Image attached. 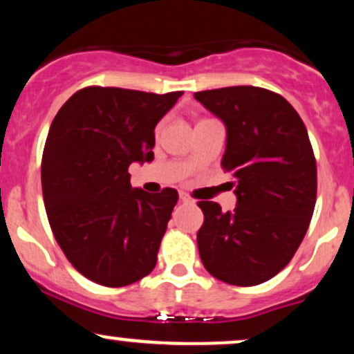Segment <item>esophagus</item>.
Listing matches in <instances>:
<instances>
[{
  "mask_svg": "<svg viewBox=\"0 0 354 354\" xmlns=\"http://www.w3.org/2000/svg\"><path fill=\"white\" fill-rule=\"evenodd\" d=\"M180 200H181L183 203H191V198H189L186 193H180Z\"/></svg>",
  "mask_w": 354,
  "mask_h": 354,
  "instance_id": "esophagus-1",
  "label": "esophagus"
}]
</instances>
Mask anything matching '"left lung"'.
Returning a JSON list of instances; mask_svg holds the SVG:
<instances>
[{"label":"left lung","mask_w":354,"mask_h":354,"mask_svg":"<svg viewBox=\"0 0 354 354\" xmlns=\"http://www.w3.org/2000/svg\"><path fill=\"white\" fill-rule=\"evenodd\" d=\"M226 124L221 168L234 178L238 203L223 213L200 201L198 250L211 276L236 286L271 279L291 261L316 203V160L306 126L278 93L228 86L194 93Z\"/></svg>","instance_id":"obj_1"}]
</instances>
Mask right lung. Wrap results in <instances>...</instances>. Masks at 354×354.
I'll use <instances>...</instances> for the list:
<instances>
[{
	"label": "right lung",
	"mask_w": 354,
	"mask_h": 354,
	"mask_svg": "<svg viewBox=\"0 0 354 354\" xmlns=\"http://www.w3.org/2000/svg\"><path fill=\"white\" fill-rule=\"evenodd\" d=\"M183 91L86 86L53 120L41 186L55 239L76 271L120 288L156 266L178 191L133 189L129 165L154 158V126Z\"/></svg>",
	"instance_id": "obj_1"
}]
</instances>
